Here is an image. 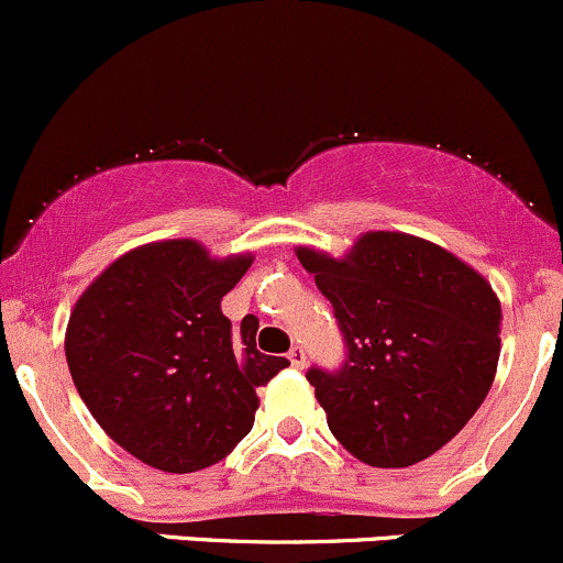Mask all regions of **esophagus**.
<instances>
[{"label":"esophagus","mask_w":563,"mask_h":563,"mask_svg":"<svg viewBox=\"0 0 563 563\" xmlns=\"http://www.w3.org/2000/svg\"><path fill=\"white\" fill-rule=\"evenodd\" d=\"M288 361H291V366H297V369H305V364H307L305 351H301L299 345L291 347V351H288Z\"/></svg>","instance_id":"34e87169"}]
</instances>
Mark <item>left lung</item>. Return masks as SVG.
Wrapping results in <instances>:
<instances>
[{
  "mask_svg": "<svg viewBox=\"0 0 563 563\" xmlns=\"http://www.w3.org/2000/svg\"><path fill=\"white\" fill-rule=\"evenodd\" d=\"M334 307L345 364L307 380L331 434L358 461L399 470L429 459L477 412L499 364L501 305L445 247L366 232L345 258L297 247Z\"/></svg>",
  "mask_w": 563,
  "mask_h": 563,
  "instance_id": "left-lung-1",
  "label": "left lung"
}]
</instances>
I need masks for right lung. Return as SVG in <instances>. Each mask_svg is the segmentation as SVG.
Returning a JSON list of instances; mask_svg holds the SVG:
<instances>
[{
    "label": "right lung",
    "instance_id": "add662e5",
    "mask_svg": "<svg viewBox=\"0 0 563 563\" xmlns=\"http://www.w3.org/2000/svg\"><path fill=\"white\" fill-rule=\"evenodd\" d=\"M251 253L212 258L197 240L134 247L112 262L69 316V375L123 451L162 472L205 470L253 429L256 388L288 358L256 351V318L232 321L221 299Z\"/></svg>",
    "mask_w": 563,
    "mask_h": 563
}]
</instances>
